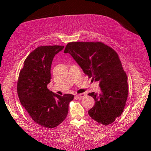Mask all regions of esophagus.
<instances>
[{
  "instance_id": "34e87169",
  "label": "esophagus",
  "mask_w": 151,
  "mask_h": 151,
  "mask_svg": "<svg viewBox=\"0 0 151 151\" xmlns=\"http://www.w3.org/2000/svg\"><path fill=\"white\" fill-rule=\"evenodd\" d=\"M85 96H86L85 93H81V94H76V96L78 99H81V98H84Z\"/></svg>"
}]
</instances>
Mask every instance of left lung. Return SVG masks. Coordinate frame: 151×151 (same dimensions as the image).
Wrapping results in <instances>:
<instances>
[{"label":"left lung","instance_id":"left-lung-1","mask_svg":"<svg viewBox=\"0 0 151 151\" xmlns=\"http://www.w3.org/2000/svg\"><path fill=\"white\" fill-rule=\"evenodd\" d=\"M64 53L71 55L88 77L99 81L100 93L88 94L95 101L89 115L98 123L111 124L122 115L129 94L127 76L118 53L100 42L68 43Z\"/></svg>","mask_w":151,"mask_h":151}]
</instances>
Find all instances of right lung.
<instances>
[{"label":"right lung","instance_id":"1","mask_svg":"<svg viewBox=\"0 0 151 151\" xmlns=\"http://www.w3.org/2000/svg\"><path fill=\"white\" fill-rule=\"evenodd\" d=\"M63 46L48 45L36 48L26 57L17 84L21 104L37 124L52 129L62 123L67 115L70 94L59 96L47 88L52 79L53 58Z\"/></svg>","mask_w":151,"mask_h":151}]
</instances>
